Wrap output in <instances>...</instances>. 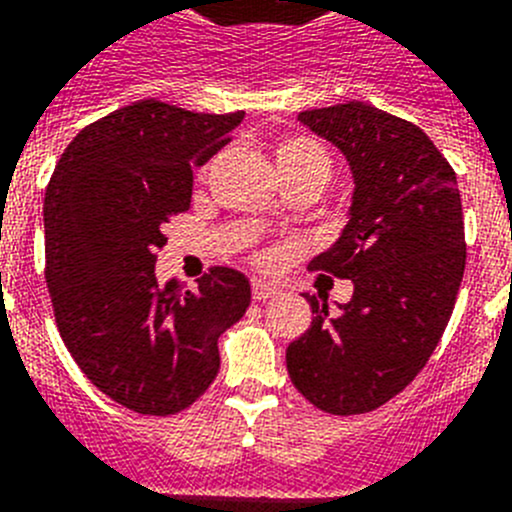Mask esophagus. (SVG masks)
Here are the masks:
<instances>
[{
    "label": "esophagus",
    "instance_id": "esophagus-1",
    "mask_svg": "<svg viewBox=\"0 0 512 512\" xmlns=\"http://www.w3.org/2000/svg\"><path fill=\"white\" fill-rule=\"evenodd\" d=\"M278 288L273 283H265V281H252V299L257 301H265V299H273Z\"/></svg>",
    "mask_w": 512,
    "mask_h": 512
}]
</instances>
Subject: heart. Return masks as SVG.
<instances>
[{
	"label": "heart",
	"mask_w": 512,
	"mask_h": 512,
	"mask_svg": "<svg viewBox=\"0 0 512 512\" xmlns=\"http://www.w3.org/2000/svg\"><path fill=\"white\" fill-rule=\"evenodd\" d=\"M275 162L281 175H293V172L319 170L330 175V157L317 141L306 139V136H286L275 144Z\"/></svg>",
	"instance_id": "b5f03b06"
}]
</instances>
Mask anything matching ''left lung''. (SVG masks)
<instances>
[{
	"label": "left lung",
	"mask_w": 512,
	"mask_h": 512,
	"mask_svg": "<svg viewBox=\"0 0 512 512\" xmlns=\"http://www.w3.org/2000/svg\"><path fill=\"white\" fill-rule=\"evenodd\" d=\"M299 121L348 157L350 221L311 268L353 281L330 311L317 296L311 327L286 350L293 386L317 410H379L430 361L466 268L456 172L415 123L366 102L304 110Z\"/></svg>",
	"instance_id": "1"
}]
</instances>
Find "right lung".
<instances>
[{
    "label": "right lung",
    "instance_id": "add662e5",
    "mask_svg": "<svg viewBox=\"0 0 512 512\" xmlns=\"http://www.w3.org/2000/svg\"><path fill=\"white\" fill-rule=\"evenodd\" d=\"M244 113L141 100L90 123L61 154L43 203L46 283L66 350L139 415L188 410L219 373V337L244 317L250 281L213 265L195 291L159 286L164 226L190 208L193 167Z\"/></svg>",
    "mask_w": 512,
    "mask_h": 512
}]
</instances>
